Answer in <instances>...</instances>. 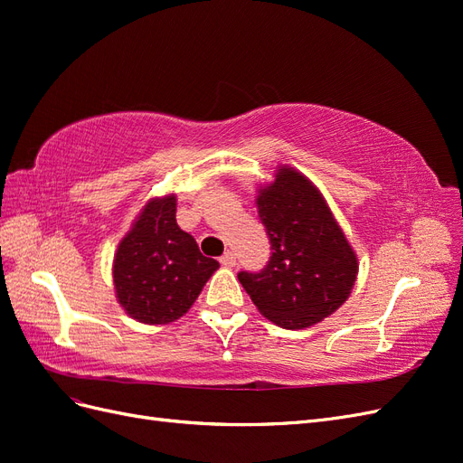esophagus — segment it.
<instances>
[{"label": "esophagus", "instance_id": "obj_1", "mask_svg": "<svg viewBox=\"0 0 463 463\" xmlns=\"http://www.w3.org/2000/svg\"><path fill=\"white\" fill-rule=\"evenodd\" d=\"M220 262H222V266H228V269H233V266L237 264L235 255L232 253V250H228V253H223V255L220 257Z\"/></svg>", "mask_w": 463, "mask_h": 463}]
</instances>
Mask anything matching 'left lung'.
<instances>
[{
    "instance_id": "left-lung-1",
    "label": "left lung",
    "mask_w": 463,
    "mask_h": 463,
    "mask_svg": "<svg viewBox=\"0 0 463 463\" xmlns=\"http://www.w3.org/2000/svg\"><path fill=\"white\" fill-rule=\"evenodd\" d=\"M259 218L272 257L260 272H240L241 286L274 325L299 330L332 315L352 293L357 257L320 191L293 167L259 189Z\"/></svg>"
}]
</instances>
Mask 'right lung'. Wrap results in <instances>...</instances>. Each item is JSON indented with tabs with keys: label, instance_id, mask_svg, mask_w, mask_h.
I'll list each match as a JSON object with an SVG mask.
<instances>
[{
	"label": "right lung",
	"instance_id": "1",
	"mask_svg": "<svg viewBox=\"0 0 463 463\" xmlns=\"http://www.w3.org/2000/svg\"><path fill=\"white\" fill-rule=\"evenodd\" d=\"M175 201V194L148 201L114 257L116 298L145 325H170L184 317L220 266L177 226Z\"/></svg>",
	"mask_w": 463,
	"mask_h": 463
}]
</instances>
